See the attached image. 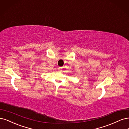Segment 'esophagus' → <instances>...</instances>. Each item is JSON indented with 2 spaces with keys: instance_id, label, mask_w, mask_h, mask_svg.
I'll return each instance as SVG.
<instances>
[{
  "instance_id": "1",
  "label": "esophagus",
  "mask_w": 129,
  "mask_h": 129,
  "mask_svg": "<svg viewBox=\"0 0 129 129\" xmlns=\"http://www.w3.org/2000/svg\"><path fill=\"white\" fill-rule=\"evenodd\" d=\"M61 69H62V68H61V67H59V68H58V69L59 70H61Z\"/></svg>"
}]
</instances>
